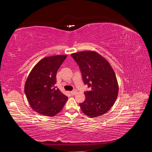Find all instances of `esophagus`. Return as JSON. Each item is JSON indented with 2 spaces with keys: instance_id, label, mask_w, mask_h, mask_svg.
Returning <instances> with one entry per match:
<instances>
[{
  "instance_id": "1",
  "label": "esophagus",
  "mask_w": 152,
  "mask_h": 152,
  "mask_svg": "<svg viewBox=\"0 0 152 152\" xmlns=\"http://www.w3.org/2000/svg\"><path fill=\"white\" fill-rule=\"evenodd\" d=\"M77 93V91L76 89H74V90H73V91H70V93H71L72 95H75Z\"/></svg>"
}]
</instances>
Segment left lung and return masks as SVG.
Segmentation results:
<instances>
[{
    "label": "left lung",
    "instance_id": "8db88e82",
    "mask_svg": "<svg viewBox=\"0 0 152 152\" xmlns=\"http://www.w3.org/2000/svg\"><path fill=\"white\" fill-rule=\"evenodd\" d=\"M79 66L82 79L91 90L84 92L85 101L80 103L84 114L97 117L107 113L117 99L118 86L112 66L95 51L86 50L71 54Z\"/></svg>",
    "mask_w": 152,
    "mask_h": 152
}]
</instances>
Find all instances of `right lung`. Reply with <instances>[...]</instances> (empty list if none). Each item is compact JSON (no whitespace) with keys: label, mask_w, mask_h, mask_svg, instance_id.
<instances>
[{"label":"right lung","mask_w":152,"mask_h":152,"mask_svg":"<svg viewBox=\"0 0 152 152\" xmlns=\"http://www.w3.org/2000/svg\"><path fill=\"white\" fill-rule=\"evenodd\" d=\"M66 56L56 55L42 59L32 69L25 82V93L31 108L44 116L56 115L68 99L55 86L57 71Z\"/></svg>","instance_id":"add662e5"}]
</instances>
